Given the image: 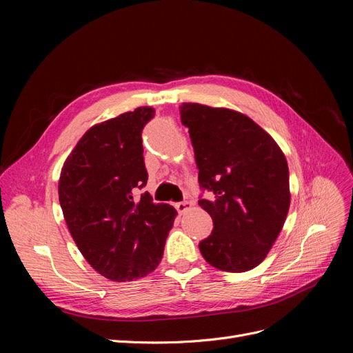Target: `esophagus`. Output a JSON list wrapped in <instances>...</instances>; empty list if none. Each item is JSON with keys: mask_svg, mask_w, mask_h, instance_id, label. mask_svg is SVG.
Listing matches in <instances>:
<instances>
[{"mask_svg": "<svg viewBox=\"0 0 353 353\" xmlns=\"http://www.w3.org/2000/svg\"><path fill=\"white\" fill-rule=\"evenodd\" d=\"M191 206H193V203L191 201H179V203H176L175 205V209L178 210V213H185L187 210H190L191 209Z\"/></svg>", "mask_w": 353, "mask_h": 353, "instance_id": "1", "label": "esophagus"}]
</instances>
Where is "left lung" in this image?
Wrapping results in <instances>:
<instances>
[{"label": "left lung", "mask_w": 353, "mask_h": 353, "mask_svg": "<svg viewBox=\"0 0 353 353\" xmlns=\"http://www.w3.org/2000/svg\"><path fill=\"white\" fill-rule=\"evenodd\" d=\"M199 168V184L210 199L199 205L213 231L199 248L212 266L244 272L271 250L290 208L288 166L274 138L243 113L183 103Z\"/></svg>", "instance_id": "obj_1"}]
</instances>
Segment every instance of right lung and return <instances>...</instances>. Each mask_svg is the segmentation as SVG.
<instances>
[{"mask_svg": "<svg viewBox=\"0 0 353 353\" xmlns=\"http://www.w3.org/2000/svg\"><path fill=\"white\" fill-rule=\"evenodd\" d=\"M153 108L94 125L61 168L59 200L72 237L92 268L112 281L153 272L176 210L137 190L147 184L143 128Z\"/></svg>", "mask_w": 353, "mask_h": 353, "instance_id": "add662e5", "label": "right lung"}]
</instances>
